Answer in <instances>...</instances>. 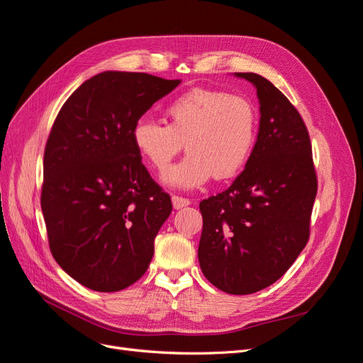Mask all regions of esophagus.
I'll use <instances>...</instances> for the list:
<instances>
[{
	"label": "esophagus",
	"instance_id": "esophagus-1",
	"mask_svg": "<svg viewBox=\"0 0 363 363\" xmlns=\"http://www.w3.org/2000/svg\"><path fill=\"white\" fill-rule=\"evenodd\" d=\"M171 200H172V207L175 208V211H179V208H183V207H188L191 204V201L188 199H183V196H179V195H174Z\"/></svg>",
	"mask_w": 363,
	"mask_h": 363
}]
</instances>
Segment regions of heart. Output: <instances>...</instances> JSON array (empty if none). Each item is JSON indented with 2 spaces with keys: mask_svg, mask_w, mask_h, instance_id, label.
Masks as SVG:
<instances>
[{
  "mask_svg": "<svg viewBox=\"0 0 363 363\" xmlns=\"http://www.w3.org/2000/svg\"><path fill=\"white\" fill-rule=\"evenodd\" d=\"M168 125L140 118L131 131L139 155L163 172L184 150L180 163L163 174V184L192 191L212 177L228 180L240 172L256 147L259 116L247 98L224 91L192 89L172 100Z\"/></svg>",
  "mask_w": 363,
  "mask_h": 363,
  "instance_id": "1",
  "label": "heart"
}]
</instances>
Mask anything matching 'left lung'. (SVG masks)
I'll return each instance as SVG.
<instances>
[{"instance_id":"left-lung-1","label":"left lung","mask_w":363,"mask_h":363,"mask_svg":"<svg viewBox=\"0 0 363 363\" xmlns=\"http://www.w3.org/2000/svg\"><path fill=\"white\" fill-rule=\"evenodd\" d=\"M256 87V147L230 188L203 200L199 262L204 277L227 294L268 288L309 239L316 174L300 113L276 86L255 72H235Z\"/></svg>"}]
</instances>
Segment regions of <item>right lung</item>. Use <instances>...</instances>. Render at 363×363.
Wrapping results in <instances>:
<instances>
[{"label": "right lung", "mask_w": 363, "mask_h": 363, "mask_svg": "<svg viewBox=\"0 0 363 363\" xmlns=\"http://www.w3.org/2000/svg\"><path fill=\"white\" fill-rule=\"evenodd\" d=\"M180 82L104 71L77 87L54 121L40 196L50 248L92 291L128 288L155 255L172 204L142 164L131 131Z\"/></svg>", "instance_id": "1"}]
</instances>
